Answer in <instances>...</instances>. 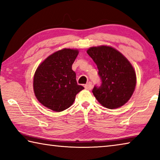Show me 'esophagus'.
<instances>
[{
    "mask_svg": "<svg viewBox=\"0 0 160 160\" xmlns=\"http://www.w3.org/2000/svg\"><path fill=\"white\" fill-rule=\"evenodd\" d=\"M85 88L86 89V90H91L92 88V82H89L88 83H87L86 85H85Z\"/></svg>",
    "mask_w": 160,
    "mask_h": 160,
    "instance_id": "1",
    "label": "esophagus"
}]
</instances>
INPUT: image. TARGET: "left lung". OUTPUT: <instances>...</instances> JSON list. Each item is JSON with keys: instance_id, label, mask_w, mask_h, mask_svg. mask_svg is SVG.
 <instances>
[{"instance_id": "8db88e82", "label": "left lung", "mask_w": 160, "mask_h": 160, "mask_svg": "<svg viewBox=\"0 0 160 160\" xmlns=\"http://www.w3.org/2000/svg\"><path fill=\"white\" fill-rule=\"evenodd\" d=\"M87 53L96 63L102 82L92 90L95 98L108 109L122 107L131 97L136 85L133 67L122 53L111 47H93Z\"/></svg>"}]
</instances>
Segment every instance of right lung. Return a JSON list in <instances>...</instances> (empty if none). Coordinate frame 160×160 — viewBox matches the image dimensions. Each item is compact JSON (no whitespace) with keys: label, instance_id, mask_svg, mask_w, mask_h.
<instances>
[{"label":"right lung","instance_id":"1","mask_svg":"<svg viewBox=\"0 0 160 160\" xmlns=\"http://www.w3.org/2000/svg\"><path fill=\"white\" fill-rule=\"evenodd\" d=\"M77 49L63 48L47 57L34 73L33 88L37 99L54 112L66 110L73 104L82 90L78 85L72 65L78 55Z\"/></svg>","mask_w":160,"mask_h":160}]
</instances>
